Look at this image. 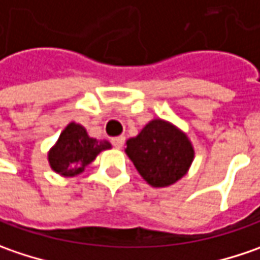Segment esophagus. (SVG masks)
I'll return each instance as SVG.
<instances>
[{
    "instance_id": "1",
    "label": "esophagus",
    "mask_w": 260,
    "mask_h": 260,
    "mask_svg": "<svg viewBox=\"0 0 260 260\" xmlns=\"http://www.w3.org/2000/svg\"><path fill=\"white\" fill-rule=\"evenodd\" d=\"M112 144H113L116 148H122L123 144H125V137H115V138H112Z\"/></svg>"
}]
</instances>
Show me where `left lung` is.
Wrapping results in <instances>:
<instances>
[{"mask_svg": "<svg viewBox=\"0 0 260 260\" xmlns=\"http://www.w3.org/2000/svg\"><path fill=\"white\" fill-rule=\"evenodd\" d=\"M126 155L152 187H166L186 175L195 151L187 135L173 123L152 119L126 141Z\"/></svg>", "mask_w": 260, "mask_h": 260, "instance_id": "obj_1", "label": "left lung"}]
</instances>
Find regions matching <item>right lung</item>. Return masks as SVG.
Wrapping results in <instances>:
<instances>
[{"label":"right lung","mask_w":260,"mask_h":260,"mask_svg":"<svg viewBox=\"0 0 260 260\" xmlns=\"http://www.w3.org/2000/svg\"><path fill=\"white\" fill-rule=\"evenodd\" d=\"M109 148H112L110 142L88 137L84 126L71 122L49 150L48 160L53 172L63 177H73L83 173L100 152Z\"/></svg>","instance_id":"right-lung-1"}]
</instances>
